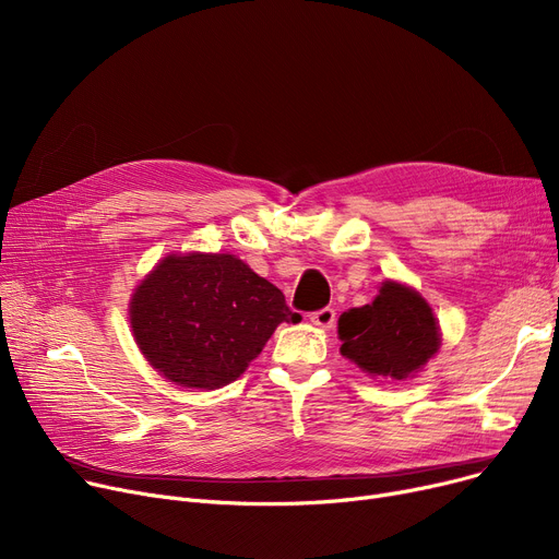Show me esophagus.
Returning <instances> with one entry per match:
<instances>
[{
    "label": "esophagus",
    "mask_w": 559,
    "mask_h": 559,
    "mask_svg": "<svg viewBox=\"0 0 559 559\" xmlns=\"http://www.w3.org/2000/svg\"><path fill=\"white\" fill-rule=\"evenodd\" d=\"M310 321L319 329H331L335 324V310L333 308H321L310 314Z\"/></svg>",
    "instance_id": "1"
}]
</instances>
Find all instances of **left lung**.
<instances>
[{"label": "left lung", "instance_id": "8db88e82", "mask_svg": "<svg viewBox=\"0 0 559 559\" xmlns=\"http://www.w3.org/2000/svg\"><path fill=\"white\" fill-rule=\"evenodd\" d=\"M342 356L371 376L403 380L439 348V329L419 292L388 281L373 304L340 317Z\"/></svg>", "mask_w": 559, "mask_h": 559}]
</instances>
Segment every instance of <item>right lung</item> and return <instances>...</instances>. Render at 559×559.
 Here are the masks:
<instances>
[{"label":"right lung","instance_id":"1","mask_svg":"<svg viewBox=\"0 0 559 559\" xmlns=\"http://www.w3.org/2000/svg\"><path fill=\"white\" fill-rule=\"evenodd\" d=\"M283 292L228 253L167 255L131 299L144 358L171 383L215 390L233 383L281 321H299Z\"/></svg>","mask_w":559,"mask_h":559}]
</instances>
